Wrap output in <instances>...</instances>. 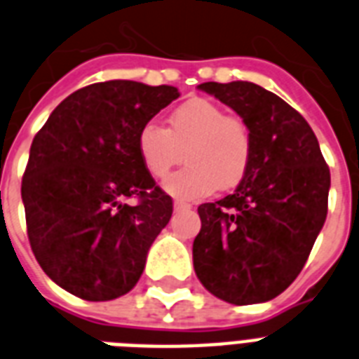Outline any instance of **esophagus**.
I'll return each instance as SVG.
<instances>
[{
  "mask_svg": "<svg viewBox=\"0 0 359 359\" xmlns=\"http://www.w3.org/2000/svg\"><path fill=\"white\" fill-rule=\"evenodd\" d=\"M173 208H175V212H186V210L191 208V205H188V203H182V201H175Z\"/></svg>",
  "mask_w": 359,
  "mask_h": 359,
  "instance_id": "34e87169",
  "label": "esophagus"
}]
</instances>
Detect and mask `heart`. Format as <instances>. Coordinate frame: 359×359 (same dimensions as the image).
Wrapping results in <instances>:
<instances>
[{
  "instance_id": "obj_1",
  "label": "heart",
  "mask_w": 359,
  "mask_h": 359,
  "mask_svg": "<svg viewBox=\"0 0 359 359\" xmlns=\"http://www.w3.org/2000/svg\"><path fill=\"white\" fill-rule=\"evenodd\" d=\"M138 154L147 173L162 179L186 154V168L168 177L164 189L175 199L199 201L219 188H234L252 158V138L241 118L203 97L182 103L168 127L147 123L138 133Z\"/></svg>"
}]
</instances>
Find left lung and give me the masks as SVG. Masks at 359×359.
Returning <instances> with one entry per match:
<instances>
[{"label":"left lung","mask_w":359,"mask_h":359,"mask_svg":"<svg viewBox=\"0 0 359 359\" xmlns=\"http://www.w3.org/2000/svg\"><path fill=\"white\" fill-rule=\"evenodd\" d=\"M199 90L245 121L252 158L234 194L197 208L195 275L230 304L267 302L299 276L325 225L330 170L308 121L273 92L247 81Z\"/></svg>","instance_id":"obj_1"}]
</instances>
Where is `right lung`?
I'll return each instance as SVG.
<instances>
[{
    "mask_svg": "<svg viewBox=\"0 0 359 359\" xmlns=\"http://www.w3.org/2000/svg\"><path fill=\"white\" fill-rule=\"evenodd\" d=\"M175 86L107 81L77 90L36 133L22 180L27 236L43 273L84 301L133 290L173 201L138 154V133ZM136 196L138 205L125 198Z\"/></svg>",
    "mask_w": 359,
    "mask_h": 359,
    "instance_id": "obj_1",
    "label": "right lung"
}]
</instances>
